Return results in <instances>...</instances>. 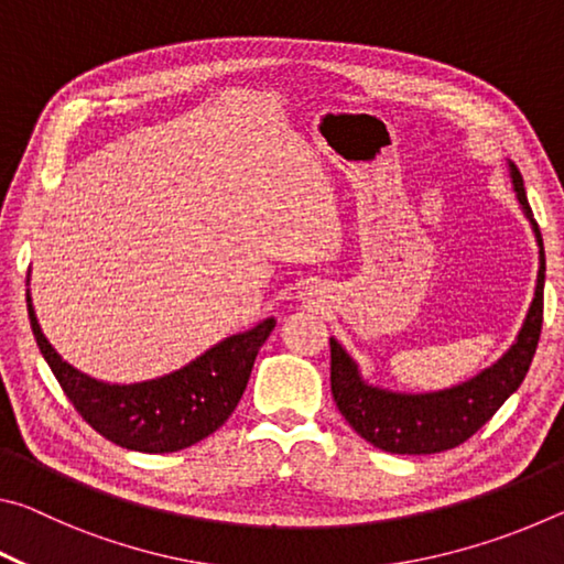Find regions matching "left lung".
<instances>
[{
  "instance_id": "left-lung-1",
  "label": "left lung",
  "mask_w": 564,
  "mask_h": 564,
  "mask_svg": "<svg viewBox=\"0 0 564 564\" xmlns=\"http://www.w3.org/2000/svg\"><path fill=\"white\" fill-rule=\"evenodd\" d=\"M512 188L540 246V271L534 299L512 346L490 368L465 383L433 393H398L362 380L358 362L330 338V390L343 417L360 437L386 453L431 455L451 451L475 435L528 376L542 330V289H545V246L524 194L522 174L508 161Z\"/></svg>"
}]
</instances>
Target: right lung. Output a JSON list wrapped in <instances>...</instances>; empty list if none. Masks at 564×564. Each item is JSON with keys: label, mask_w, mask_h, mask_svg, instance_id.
<instances>
[{"label": "right lung", "mask_w": 564, "mask_h": 564, "mask_svg": "<svg viewBox=\"0 0 564 564\" xmlns=\"http://www.w3.org/2000/svg\"><path fill=\"white\" fill-rule=\"evenodd\" d=\"M26 311L36 346L76 413L107 441L139 453H176L218 431L236 410L253 360L275 328V318H265L216 343L174 373L121 386L82 373L54 350L36 321L30 291Z\"/></svg>", "instance_id": "right-lung-1"}]
</instances>
